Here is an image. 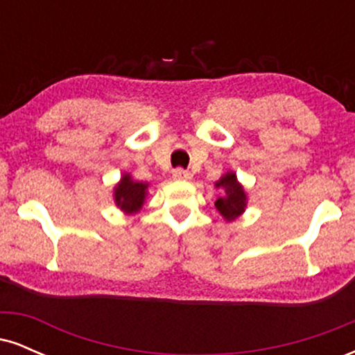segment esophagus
<instances>
[{"label": "esophagus", "mask_w": 355, "mask_h": 355, "mask_svg": "<svg viewBox=\"0 0 355 355\" xmlns=\"http://www.w3.org/2000/svg\"><path fill=\"white\" fill-rule=\"evenodd\" d=\"M172 177H173V180H178V182H187V180H191V173H190V172H187V170H183V168H177V170H173Z\"/></svg>", "instance_id": "esophagus-1"}]
</instances>
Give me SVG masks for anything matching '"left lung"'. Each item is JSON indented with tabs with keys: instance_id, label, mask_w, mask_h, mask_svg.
<instances>
[{
	"instance_id": "left-lung-1",
	"label": "left lung",
	"mask_w": 355,
	"mask_h": 355,
	"mask_svg": "<svg viewBox=\"0 0 355 355\" xmlns=\"http://www.w3.org/2000/svg\"><path fill=\"white\" fill-rule=\"evenodd\" d=\"M215 187L223 190V195H220L215 200V209L218 210V214L222 215L225 222H234L247 209L248 197L245 189L239 182L237 173L232 172V170L223 173L218 178V182H215Z\"/></svg>"
}]
</instances>
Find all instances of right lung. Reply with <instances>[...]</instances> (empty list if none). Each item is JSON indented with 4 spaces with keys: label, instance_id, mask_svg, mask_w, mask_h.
<instances>
[{
    "label": "right lung",
    "instance_id": "obj_1",
    "mask_svg": "<svg viewBox=\"0 0 355 355\" xmlns=\"http://www.w3.org/2000/svg\"><path fill=\"white\" fill-rule=\"evenodd\" d=\"M148 189L150 183L133 180L132 175L125 172L116 185L113 187V200L125 215L138 214L146 200Z\"/></svg>",
    "mask_w": 355,
    "mask_h": 355
}]
</instances>
